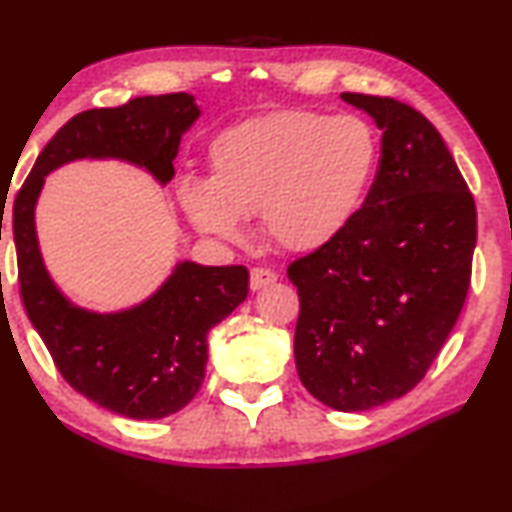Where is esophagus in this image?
Masks as SVG:
<instances>
[{
  "mask_svg": "<svg viewBox=\"0 0 512 512\" xmlns=\"http://www.w3.org/2000/svg\"><path fill=\"white\" fill-rule=\"evenodd\" d=\"M278 280V273H273L271 269H262V266H255L250 271V290H262V287H269Z\"/></svg>",
  "mask_w": 512,
  "mask_h": 512,
  "instance_id": "esophagus-1",
  "label": "esophagus"
}]
</instances>
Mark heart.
<instances>
[{"mask_svg":"<svg viewBox=\"0 0 512 512\" xmlns=\"http://www.w3.org/2000/svg\"><path fill=\"white\" fill-rule=\"evenodd\" d=\"M378 134L357 115L290 109L246 120L211 143V178L187 174L178 201L192 225L239 239L259 213L273 246L315 253L357 218L378 169Z\"/></svg>","mask_w":512,"mask_h":512,"instance_id":"1","label":"heart"}]
</instances>
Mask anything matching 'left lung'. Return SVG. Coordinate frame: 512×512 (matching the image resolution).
<instances>
[{
    "instance_id": "obj_1",
    "label": "left lung",
    "mask_w": 512,
    "mask_h": 512,
    "mask_svg": "<svg viewBox=\"0 0 512 512\" xmlns=\"http://www.w3.org/2000/svg\"><path fill=\"white\" fill-rule=\"evenodd\" d=\"M383 129L373 185L334 243L294 259V362L334 410L394 401L424 378L471 283L475 201L438 129L392 97L343 92Z\"/></svg>"
}]
</instances>
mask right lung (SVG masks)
I'll list each match as a JSON object with an SVG mask.
<instances>
[{
	"mask_svg": "<svg viewBox=\"0 0 512 512\" xmlns=\"http://www.w3.org/2000/svg\"><path fill=\"white\" fill-rule=\"evenodd\" d=\"M199 113L194 97L185 92L78 113L41 150L13 204L18 283L27 318L76 392L132 420H160L194 399L206 376L208 331L246 301L248 269L181 262L143 304L92 313L71 304L48 276L34 208L50 171L83 157L132 162L167 185L176 174L181 136Z\"/></svg>",
	"mask_w": 512,
	"mask_h": 512,
	"instance_id": "add662e5",
	"label": "right lung"
}]
</instances>
